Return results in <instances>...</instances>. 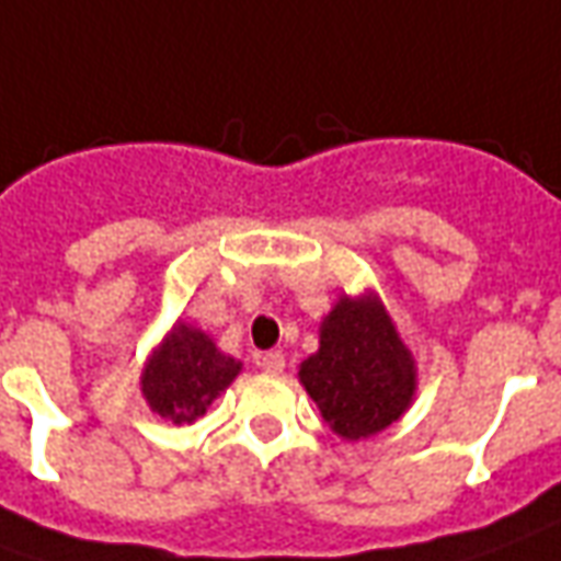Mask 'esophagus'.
I'll use <instances>...</instances> for the list:
<instances>
[{"label": "esophagus", "mask_w": 561, "mask_h": 561, "mask_svg": "<svg viewBox=\"0 0 561 561\" xmlns=\"http://www.w3.org/2000/svg\"><path fill=\"white\" fill-rule=\"evenodd\" d=\"M257 367H264L267 374H282L285 370V355H282L279 348L264 352V355H257Z\"/></svg>", "instance_id": "34e87169"}]
</instances>
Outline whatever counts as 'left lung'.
<instances>
[{
  "instance_id": "8db88e82",
  "label": "left lung",
  "mask_w": 561,
  "mask_h": 561,
  "mask_svg": "<svg viewBox=\"0 0 561 561\" xmlns=\"http://www.w3.org/2000/svg\"><path fill=\"white\" fill-rule=\"evenodd\" d=\"M297 379L343 440H367L394 425L416 401L419 370L374 288L340 294L321 319L319 352L297 367Z\"/></svg>"
}]
</instances>
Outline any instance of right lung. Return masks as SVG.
Listing matches in <instances>:
<instances>
[{
    "mask_svg": "<svg viewBox=\"0 0 561 561\" xmlns=\"http://www.w3.org/2000/svg\"><path fill=\"white\" fill-rule=\"evenodd\" d=\"M240 374L242 362L215 346L206 331L179 319L145 358L139 389L151 413L172 425H191Z\"/></svg>",
    "mask_w": 561,
    "mask_h": 561,
    "instance_id": "right-lung-1",
    "label": "right lung"
}]
</instances>
